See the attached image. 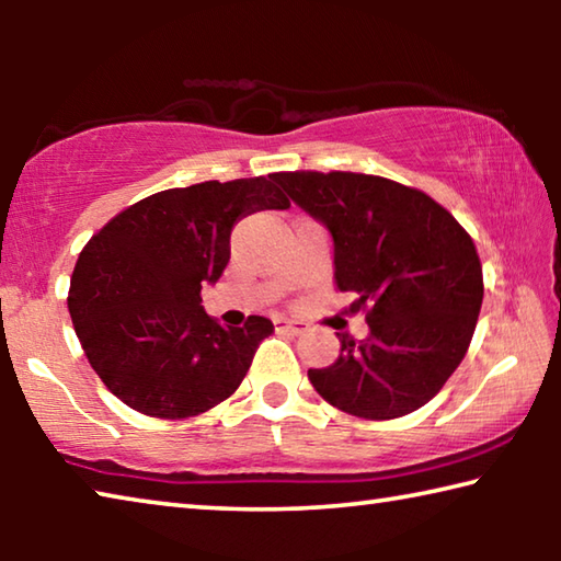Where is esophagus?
Listing matches in <instances>:
<instances>
[{"label": "esophagus", "mask_w": 561, "mask_h": 561, "mask_svg": "<svg viewBox=\"0 0 561 561\" xmlns=\"http://www.w3.org/2000/svg\"><path fill=\"white\" fill-rule=\"evenodd\" d=\"M274 329L282 331V334H301L304 324L297 319H287V317H277L274 319Z\"/></svg>", "instance_id": "obj_1"}]
</instances>
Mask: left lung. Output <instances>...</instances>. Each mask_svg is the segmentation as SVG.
Instances as JSON below:
<instances>
[{"mask_svg":"<svg viewBox=\"0 0 561 561\" xmlns=\"http://www.w3.org/2000/svg\"><path fill=\"white\" fill-rule=\"evenodd\" d=\"M294 205L331 234L334 282L366 309L368 336L336 334L341 354L309 368L317 393L388 421L425 405L460 366L482 307L470 234L421 190L360 173H277Z\"/></svg>","mask_w":561,"mask_h":561,"instance_id":"left-lung-1","label":"left lung"}]
</instances>
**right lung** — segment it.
Returning <instances> with one entry per match:
<instances>
[{"label": "right lung", "instance_id": "1", "mask_svg": "<svg viewBox=\"0 0 561 561\" xmlns=\"http://www.w3.org/2000/svg\"><path fill=\"white\" fill-rule=\"evenodd\" d=\"M270 178L163 190L113 217L83 247L69 314L89 364L133 411L178 421L205 413L242 383L270 319L222 327L201 291L230 262L242 217L287 210Z\"/></svg>", "mask_w": 561, "mask_h": 561}]
</instances>
